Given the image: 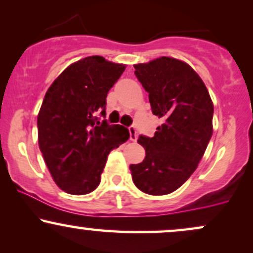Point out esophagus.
Here are the masks:
<instances>
[{
	"label": "esophagus",
	"instance_id": "esophagus-1",
	"mask_svg": "<svg viewBox=\"0 0 253 253\" xmlns=\"http://www.w3.org/2000/svg\"><path fill=\"white\" fill-rule=\"evenodd\" d=\"M129 139L132 140V141H136V139H138V134H136V129L134 126H130L129 128Z\"/></svg>",
	"mask_w": 253,
	"mask_h": 253
}]
</instances>
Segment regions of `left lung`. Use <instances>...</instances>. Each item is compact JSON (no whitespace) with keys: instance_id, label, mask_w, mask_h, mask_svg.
Instances as JSON below:
<instances>
[{"instance_id":"1","label":"left lung","mask_w":253,"mask_h":253,"mask_svg":"<svg viewBox=\"0 0 253 253\" xmlns=\"http://www.w3.org/2000/svg\"><path fill=\"white\" fill-rule=\"evenodd\" d=\"M134 68L148 93L152 113L164 124L153 138L139 136L146 157L129 166L130 173L140 191L164 196L196 171L213 133V103L199 75L180 60L161 56Z\"/></svg>"}]
</instances>
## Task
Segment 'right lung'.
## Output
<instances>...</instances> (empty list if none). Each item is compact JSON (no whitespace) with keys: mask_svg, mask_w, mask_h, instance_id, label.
<instances>
[{"mask_svg":"<svg viewBox=\"0 0 253 253\" xmlns=\"http://www.w3.org/2000/svg\"><path fill=\"white\" fill-rule=\"evenodd\" d=\"M126 66L102 56L72 63L51 84L38 115L39 146L54 181L82 196L99 186L107 157L126 142L129 132L108 125L106 97Z\"/></svg>","mask_w":253,"mask_h":253,"instance_id":"right-lung-1","label":"right lung"}]
</instances>
